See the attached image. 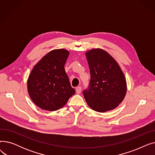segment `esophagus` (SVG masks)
Wrapping results in <instances>:
<instances>
[{
    "mask_svg": "<svg viewBox=\"0 0 155 155\" xmlns=\"http://www.w3.org/2000/svg\"><path fill=\"white\" fill-rule=\"evenodd\" d=\"M81 91H82V87H77V88H76V92L78 94H79L81 92Z\"/></svg>",
    "mask_w": 155,
    "mask_h": 155,
    "instance_id": "esophagus-1",
    "label": "esophagus"
}]
</instances>
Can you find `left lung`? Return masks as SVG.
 Returning a JSON list of instances; mask_svg holds the SVG:
<instances>
[{
  "mask_svg": "<svg viewBox=\"0 0 155 155\" xmlns=\"http://www.w3.org/2000/svg\"><path fill=\"white\" fill-rule=\"evenodd\" d=\"M85 55L91 80L83 94L88 105L99 112L115 109L123 101L127 91L123 72L116 60L102 49H93Z\"/></svg>",
  "mask_w": 155,
  "mask_h": 155,
  "instance_id": "obj_1",
  "label": "left lung"
}]
</instances>
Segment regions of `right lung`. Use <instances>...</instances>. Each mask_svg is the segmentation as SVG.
I'll return each mask as SVG.
<instances>
[{"label":"right lung","mask_w":155,"mask_h":155,"mask_svg":"<svg viewBox=\"0 0 155 155\" xmlns=\"http://www.w3.org/2000/svg\"><path fill=\"white\" fill-rule=\"evenodd\" d=\"M69 51L64 49L49 52L34 67L28 80V91L39 108L54 111L63 107L75 93L64 70Z\"/></svg>","instance_id":"obj_1"}]
</instances>
